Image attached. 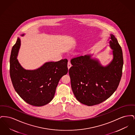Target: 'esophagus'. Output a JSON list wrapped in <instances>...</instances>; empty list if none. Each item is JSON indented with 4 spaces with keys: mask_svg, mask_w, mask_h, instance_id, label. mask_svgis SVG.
<instances>
[{
    "mask_svg": "<svg viewBox=\"0 0 135 135\" xmlns=\"http://www.w3.org/2000/svg\"><path fill=\"white\" fill-rule=\"evenodd\" d=\"M68 69L70 68L71 67V64L70 62V61H69L68 62Z\"/></svg>",
    "mask_w": 135,
    "mask_h": 135,
    "instance_id": "obj_1",
    "label": "esophagus"
}]
</instances>
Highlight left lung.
<instances>
[{"mask_svg":"<svg viewBox=\"0 0 135 135\" xmlns=\"http://www.w3.org/2000/svg\"><path fill=\"white\" fill-rule=\"evenodd\" d=\"M110 46L113 58L106 66L87 55L71 60L69 69L71 88L77 100L88 106H93L106 100L115 91L122 76L123 64L121 46L111 35Z\"/></svg>","mask_w":135,"mask_h":135,"instance_id":"1","label":"left lung"}]
</instances>
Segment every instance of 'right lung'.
Listing matches in <instances>:
<instances>
[{
    "label": "right lung",
    "instance_id": "add662e5",
    "mask_svg": "<svg viewBox=\"0 0 135 135\" xmlns=\"http://www.w3.org/2000/svg\"><path fill=\"white\" fill-rule=\"evenodd\" d=\"M20 43L18 38L10 57L9 73L13 86L26 103L35 106L45 105L53 99L61 78L67 73L68 60L47 62L36 70H25L17 59Z\"/></svg>",
    "mask_w": 135,
    "mask_h": 135
}]
</instances>
